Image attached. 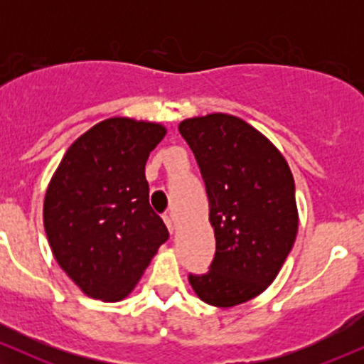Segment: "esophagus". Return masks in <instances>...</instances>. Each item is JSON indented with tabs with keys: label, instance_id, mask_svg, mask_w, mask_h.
I'll return each mask as SVG.
<instances>
[{
	"label": "esophagus",
	"instance_id": "34e87169",
	"mask_svg": "<svg viewBox=\"0 0 364 364\" xmlns=\"http://www.w3.org/2000/svg\"><path fill=\"white\" fill-rule=\"evenodd\" d=\"M164 223H166V225H168L169 232H173V231H174V223H173V217H171L169 214H164Z\"/></svg>",
	"mask_w": 364,
	"mask_h": 364
}]
</instances>
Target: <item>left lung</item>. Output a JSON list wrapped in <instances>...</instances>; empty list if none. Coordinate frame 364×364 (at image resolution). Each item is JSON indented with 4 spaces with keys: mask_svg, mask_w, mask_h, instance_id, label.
Returning a JSON list of instances; mask_svg holds the SVG:
<instances>
[{
    "mask_svg": "<svg viewBox=\"0 0 364 364\" xmlns=\"http://www.w3.org/2000/svg\"><path fill=\"white\" fill-rule=\"evenodd\" d=\"M178 129L202 173L215 235L208 270L188 279L202 301L236 306L272 284L294 245V179L281 152L236 116L215 112Z\"/></svg>",
    "mask_w": 364,
    "mask_h": 364,
    "instance_id": "obj_1",
    "label": "left lung"
}]
</instances>
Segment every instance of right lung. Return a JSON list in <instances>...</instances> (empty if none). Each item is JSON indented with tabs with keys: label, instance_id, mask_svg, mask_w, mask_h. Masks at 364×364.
I'll return each mask as SVG.
<instances>
[{
	"label": "right lung",
	"instance_id": "add662e5",
	"mask_svg": "<svg viewBox=\"0 0 364 364\" xmlns=\"http://www.w3.org/2000/svg\"><path fill=\"white\" fill-rule=\"evenodd\" d=\"M166 128L101 121L63 156L44 198L53 255L87 296L119 301L135 287L169 231L149 203L145 164Z\"/></svg>",
	"mask_w": 364,
	"mask_h": 364
}]
</instances>
